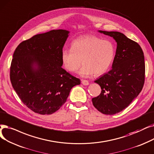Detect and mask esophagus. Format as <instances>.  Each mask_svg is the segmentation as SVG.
I'll use <instances>...</instances> for the list:
<instances>
[{"instance_id":"1","label":"esophagus","mask_w":154,"mask_h":154,"mask_svg":"<svg viewBox=\"0 0 154 154\" xmlns=\"http://www.w3.org/2000/svg\"><path fill=\"white\" fill-rule=\"evenodd\" d=\"M82 83L85 85V86H87L89 85V82L87 81V80H85V79H82Z\"/></svg>"}]
</instances>
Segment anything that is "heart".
I'll return each mask as SVG.
<instances>
[{"instance_id":"obj_1","label":"heart","mask_w":154,"mask_h":154,"mask_svg":"<svg viewBox=\"0 0 154 154\" xmlns=\"http://www.w3.org/2000/svg\"><path fill=\"white\" fill-rule=\"evenodd\" d=\"M71 48L62 51L63 66L68 71L75 72L83 63L84 65L79 72L83 77L104 74L112 66L116 53L112 41L102 40L94 35H83L75 39Z\"/></svg>"}]
</instances>
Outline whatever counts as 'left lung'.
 Wrapping results in <instances>:
<instances>
[{"mask_svg": "<svg viewBox=\"0 0 154 154\" xmlns=\"http://www.w3.org/2000/svg\"><path fill=\"white\" fill-rule=\"evenodd\" d=\"M99 32L112 37L117 46L112 69L94 81L101 91L92 102L101 113L114 115L126 108L141 92L145 81L144 55L140 45L123 34Z\"/></svg>", "mask_w": 154, "mask_h": 154, "instance_id": "left-lung-1", "label": "left lung"}]
</instances>
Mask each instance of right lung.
Wrapping results in <instances>:
<instances>
[{
    "label": "right lung",
    "instance_id": "obj_1",
    "mask_svg": "<svg viewBox=\"0 0 154 154\" xmlns=\"http://www.w3.org/2000/svg\"><path fill=\"white\" fill-rule=\"evenodd\" d=\"M69 31L52 30L20 43L13 54L10 79L23 103L32 111L50 115L66 101L79 78L61 68V53Z\"/></svg>",
    "mask_w": 154,
    "mask_h": 154
}]
</instances>
